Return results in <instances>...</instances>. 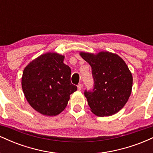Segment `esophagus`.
<instances>
[{
  "label": "esophagus",
  "instance_id": "1",
  "mask_svg": "<svg viewBox=\"0 0 153 153\" xmlns=\"http://www.w3.org/2000/svg\"><path fill=\"white\" fill-rule=\"evenodd\" d=\"M82 85L81 83H80V84H78V91H80L82 89Z\"/></svg>",
  "mask_w": 153,
  "mask_h": 153
}]
</instances>
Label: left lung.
<instances>
[{"label":"left lung","mask_w":153,"mask_h":153,"mask_svg":"<svg viewBox=\"0 0 153 153\" xmlns=\"http://www.w3.org/2000/svg\"><path fill=\"white\" fill-rule=\"evenodd\" d=\"M90 65L94 88L85 91L91 111L98 117H108L119 111L127 102L132 88V75L118 54L106 51L97 54L80 52Z\"/></svg>","instance_id":"1"}]
</instances>
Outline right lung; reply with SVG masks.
Listing matches in <instances>:
<instances>
[{
  "label": "right lung",
  "instance_id": "add662e5",
  "mask_svg": "<svg viewBox=\"0 0 153 153\" xmlns=\"http://www.w3.org/2000/svg\"><path fill=\"white\" fill-rule=\"evenodd\" d=\"M65 56L47 52L30 62L23 72L22 87L26 101L39 113L57 116L65 108L77 86L71 81V70Z\"/></svg>",
  "mask_w": 153,
  "mask_h": 153
}]
</instances>
